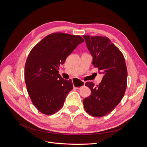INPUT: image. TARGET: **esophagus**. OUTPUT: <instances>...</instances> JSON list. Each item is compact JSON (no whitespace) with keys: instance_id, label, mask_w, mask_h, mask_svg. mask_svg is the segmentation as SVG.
Masks as SVG:
<instances>
[{"instance_id":"obj_1","label":"esophagus","mask_w":147,"mask_h":147,"mask_svg":"<svg viewBox=\"0 0 147 147\" xmlns=\"http://www.w3.org/2000/svg\"><path fill=\"white\" fill-rule=\"evenodd\" d=\"M84 84H85L84 82L78 79H75L73 80L74 87L76 89H80V88H82V86H84Z\"/></svg>"}]
</instances>
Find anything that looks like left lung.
<instances>
[{"mask_svg":"<svg viewBox=\"0 0 147 147\" xmlns=\"http://www.w3.org/2000/svg\"><path fill=\"white\" fill-rule=\"evenodd\" d=\"M92 56V64L104 74L99 85L86 82L91 94L84 99L86 112L102 117L115 109L124 97L127 86V71L123 53L106 37L83 35Z\"/></svg>","mask_w":147,"mask_h":147,"instance_id":"left-lung-1","label":"left lung"}]
</instances>
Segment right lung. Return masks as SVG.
Listing matches in <instances>:
<instances>
[{
  "mask_svg": "<svg viewBox=\"0 0 147 147\" xmlns=\"http://www.w3.org/2000/svg\"><path fill=\"white\" fill-rule=\"evenodd\" d=\"M83 42L80 35L53 33L30 51L24 67L25 82L31 101L41 113L53 115L63 106L73 83L61 77L59 66Z\"/></svg>",
  "mask_w": 147,
  "mask_h": 147,
  "instance_id": "1",
  "label": "right lung"
}]
</instances>
